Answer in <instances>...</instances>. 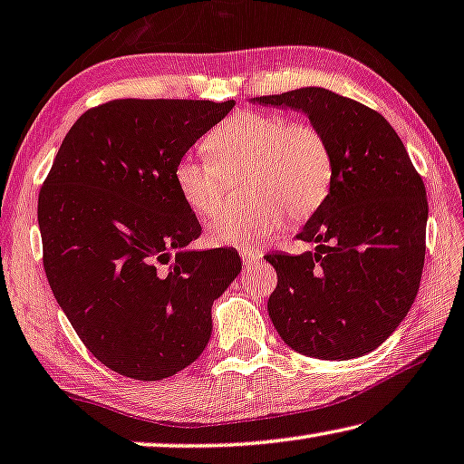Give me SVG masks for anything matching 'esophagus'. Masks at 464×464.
Returning <instances> with one entry per match:
<instances>
[{"mask_svg": "<svg viewBox=\"0 0 464 464\" xmlns=\"http://www.w3.org/2000/svg\"><path fill=\"white\" fill-rule=\"evenodd\" d=\"M263 256V253L259 251V248H242L240 251V259H242V263H245V266L248 267V266H255L256 261H259Z\"/></svg>", "mask_w": 464, "mask_h": 464, "instance_id": "esophagus-1", "label": "esophagus"}]
</instances>
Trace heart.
I'll use <instances>...</instances> for the list:
<instances>
[{
  "instance_id": "b5f03b06",
  "label": "heart",
  "mask_w": 464,
  "mask_h": 464,
  "mask_svg": "<svg viewBox=\"0 0 464 464\" xmlns=\"http://www.w3.org/2000/svg\"><path fill=\"white\" fill-rule=\"evenodd\" d=\"M211 163L184 155L172 180L178 197L197 216H211L222 197V176L242 169V209L218 213L208 226L216 246L248 248L276 237L290 213L306 219L332 187L330 142L319 128L290 124L274 113L242 111L224 120L203 140Z\"/></svg>"
}]
</instances>
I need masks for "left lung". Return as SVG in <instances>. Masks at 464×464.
<instances>
[{"label":"left lung","mask_w":464,"mask_h":464,"mask_svg":"<svg viewBox=\"0 0 464 464\" xmlns=\"http://www.w3.org/2000/svg\"><path fill=\"white\" fill-rule=\"evenodd\" d=\"M304 113L330 142L325 201L298 238L315 248L266 259L277 272L269 317L296 353L348 361L375 351L401 325L425 261L427 195L421 176L382 113L322 87L255 97Z\"/></svg>","instance_id":"obj_1"}]
</instances>
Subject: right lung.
<instances>
[{
	"instance_id": "right-lung-1",
	"label": "right lung",
	"mask_w": 464,
	"mask_h": 464,
	"mask_svg": "<svg viewBox=\"0 0 464 464\" xmlns=\"http://www.w3.org/2000/svg\"><path fill=\"white\" fill-rule=\"evenodd\" d=\"M234 102L118 99L76 120L39 195L43 266L97 361L158 382L211 338V304L240 274L232 248L195 251L201 224L172 169Z\"/></svg>"
}]
</instances>
